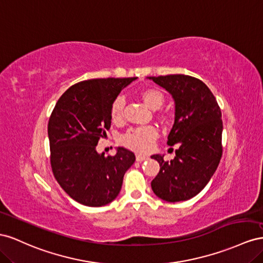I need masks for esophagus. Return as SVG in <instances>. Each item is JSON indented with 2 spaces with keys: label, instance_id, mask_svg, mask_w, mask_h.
Segmentation results:
<instances>
[{
  "label": "esophagus",
  "instance_id": "34e87169",
  "mask_svg": "<svg viewBox=\"0 0 263 263\" xmlns=\"http://www.w3.org/2000/svg\"><path fill=\"white\" fill-rule=\"evenodd\" d=\"M147 159H148V157L143 156V155H140V154H138V155L136 156L137 162H143V161H145V160H147Z\"/></svg>",
  "mask_w": 263,
  "mask_h": 263
}]
</instances>
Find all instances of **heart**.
Segmentation results:
<instances>
[{
	"label": "heart",
	"mask_w": 263,
	"mask_h": 263,
	"mask_svg": "<svg viewBox=\"0 0 263 263\" xmlns=\"http://www.w3.org/2000/svg\"><path fill=\"white\" fill-rule=\"evenodd\" d=\"M140 98L143 100L146 106L152 109L157 110L160 109L165 102V96L157 88H145L141 90ZM124 99L122 97L118 98L112 102L110 108V118L112 122L119 123L123 120L124 114ZM157 131L153 126H144V127H136V129H130L121 139L122 144L126 147H129L133 151L139 153H146L152 148V145L157 139Z\"/></svg>",
	"instance_id": "1"
}]
</instances>
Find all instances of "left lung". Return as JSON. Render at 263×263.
Returning <instances> with one entry per match:
<instances>
[{
	"instance_id": "8db88e82",
	"label": "left lung",
	"mask_w": 263,
	"mask_h": 263,
	"mask_svg": "<svg viewBox=\"0 0 263 263\" xmlns=\"http://www.w3.org/2000/svg\"><path fill=\"white\" fill-rule=\"evenodd\" d=\"M175 101V121L168 145L177 144L174 160L151 157L160 172L151 186L157 197L170 202L187 200L204 189L222 155L221 111L213 92L201 80L187 74L149 77Z\"/></svg>"
}]
</instances>
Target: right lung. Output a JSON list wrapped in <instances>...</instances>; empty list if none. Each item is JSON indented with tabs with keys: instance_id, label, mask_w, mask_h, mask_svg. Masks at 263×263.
Returning <instances> with one entry per match:
<instances>
[{
	"instance_id": "right-lung-1",
	"label": "right lung",
	"mask_w": 263,
	"mask_h": 263,
	"mask_svg": "<svg viewBox=\"0 0 263 263\" xmlns=\"http://www.w3.org/2000/svg\"><path fill=\"white\" fill-rule=\"evenodd\" d=\"M131 78L89 79L67 89L48 121L50 165L56 181L69 196L89 207L114 200L136 155L119 147L116 155L96 146L110 129L111 104Z\"/></svg>"
}]
</instances>
